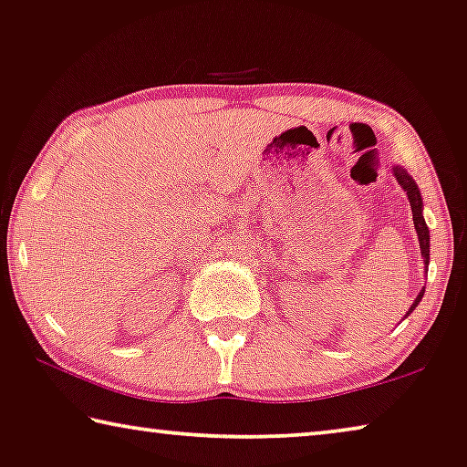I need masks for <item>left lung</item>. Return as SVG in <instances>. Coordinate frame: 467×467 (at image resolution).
Wrapping results in <instances>:
<instances>
[{"label": "left lung", "instance_id": "left-lung-1", "mask_svg": "<svg viewBox=\"0 0 467 467\" xmlns=\"http://www.w3.org/2000/svg\"><path fill=\"white\" fill-rule=\"evenodd\" d=\"M392 173L396 178V182L400 184V189L407 192V199H409V205H411V212H413V224H415V233H417V239H420V252H421V260H423V266L428 270V264H430V231H428V224H426V218H423V199H421V192H420V186H417L415 180L409 176V171L405 167L400 165H394L392 167ZM423 294H426V289H421L420 294H417L415 302L405 317L411 315V312L417 308V304L421 302Z\"/></svg>", "mask_w": 467, "mask_h": 467}]
</instances>
